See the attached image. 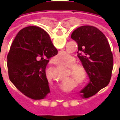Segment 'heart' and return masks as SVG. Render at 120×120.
<instances>
[{
    "instance_id": "1",
    "label": "heart",
    "mask_w": 120,
    "mask_h": 120,
    "mask_svg": "<svg viewBox=\"0 0 120 120\" xmlns=\"http://www.w3.org/2000/svg\"><path fill=\"white\" fill-rule=\"evenodd\" d=\"M67 54L65 53H61L57 55V57L62 58L63 56H66ZM77 60L73 56L70 55L64 62L63 65L66 67H69L68 70V75L71 76L73 79L77 81L78 83L82 85L85 84L88 81V73L86 69L83 65L81 64H75Z\"/></svg>"
}]
</instances>
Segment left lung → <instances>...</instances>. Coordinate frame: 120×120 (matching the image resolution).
Returning a JSON list of instances; mask_svg holds the SVG:
<instances>
[{
	"label": "left lung",
	"instance_id": "obj_1",
	"mask_svg": "<svg viewBox=\"0 0 120 120\" xmlns=\"http://www.w3.org/2000/svg\"><path fill=\"white\" fill-rule=\"evenodd\" d=\"M71 38L77 42V56L90 79L88 85L82 90L88 98L109 83L113 67V54L107 38L97 27L81 26L72 32Z\"/></svg>",
	"mask_w": 120,
	"mask_h": 120
}]
</instances>
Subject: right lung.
Returning <instances> with one entry per match:
<instances>
[{
	"instance_id": "1",
	"label": "right lung",
	"mask_w": 120,
	"mask_h": 120,
	"mask_svg": "<svg viewBox=\"0 0 120 120\" xmlns=\"http://www.w3.org/2000/svg\"><path fill=\"white\" fill-rule=\"evenodd\" d=\"M57 53L44 30L35 26L22 29L14 38L7 55L10 82L30 98H45L50 91L45 69L49 58Z\"/></svg>"
}]
</instances>
